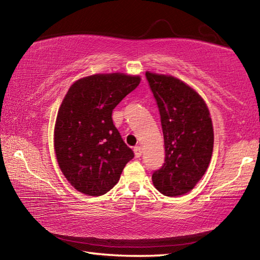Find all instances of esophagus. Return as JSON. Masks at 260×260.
<instances>
[{
    "label": "esophagus",
    "mask_w": 260,
    "mask_h": 260,
    "mask_svg": "<svg viewBox=\"0 0 260 260\" xmlns=\"http://www.w3.org/2000/svg\"><path fill=\"white\" fill-rule=\"evenodd\" d=\"M134 153H135L136 158L141 157V155H142V149H141V147H139V146L134 147Z\"/></svg>",
    "instance_id": "1"
}]
</instances>
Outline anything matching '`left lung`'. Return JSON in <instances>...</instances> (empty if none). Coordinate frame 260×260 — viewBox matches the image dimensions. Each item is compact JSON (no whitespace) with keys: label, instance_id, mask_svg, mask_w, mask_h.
I'll list each match as a JSON object with an SVG mask.
<instances>
[{"label":"left lung","instance_id":"obj_1","mask_svg":"<svg viewBox=\"0 0 260 260\" xmlns=\"http://www.w3.org/2000/svg\"><path fill=\"white\" fill-rule=\"evenodd\" d=\"M156 100L165 146V162L152 173L153 186L174 197L195 187L208 170L213 151L209 109L192 88L179 79L146 73Z\"/></svg>","mask_w":260,"mask_h":260}]
</instances>
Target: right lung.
Instances as JSON below:
<instances>
[{
  "label": "right lung",
  "mask_w": 260,
  "mask_h": 260,
  "mask_svg": "<svg viewBox=\"0 0 260 260\" xmlns=\"http://www.w3.org/2000/svg\"><path fill=\"white\" fill-rule=\"evenodd\" d=\"M138 76L94 74L70 87L57 114L55 152L59 169L78 191L107 193L134 152L113 125L112 111L139 86Z\"/></svg>",
  "instance_id": "add662e5"
}]
</instances>
